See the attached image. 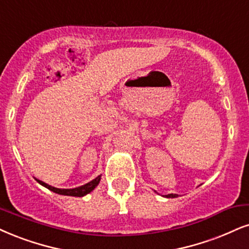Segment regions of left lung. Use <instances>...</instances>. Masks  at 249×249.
<instances>
[{"label": "left lung", "mask_w": 249, "mask_h": 249, "mask_svg": "<svg viewBox=\"0 0 249 249\" xmlns=\"http://www.w3.org/2000/svg\"><path fill=\"white\" fill-rule=\"evenodd\" d=\"M166 197H178V194H168L166 195Z\"/></svg>", "instance_id": "left-lung-1"}]
</instances>
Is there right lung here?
I'll return each instance as SVG.
<instances>
[{
  "instance_id": "add662e5",
  "label": "right lung",
  "mask_w": 249,
  "mask_h": 249,
  "mask_svg": "<svg viewBox=\"0 0 249 249\" xmlns=\"http://www.w3.org/2000/svg\"><path fill=\"white\" fill-rule=\"evenodd\" d=\"M100 179H101V176H98L96 179H93L92 181H90V182L85 183V185H83L81 187H77V188H72V189L55 188V187H53V186H50V185H47V183H45L44 181H40L38 179H36V181H38V182L41 186L46 187V188L52 190V192L56 193V194L67 195V196H77V197H82V196L89 194V193H91L92 190L96 188V187L99 185Z\"/></svg>"
}]
</instances>
